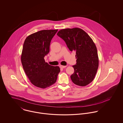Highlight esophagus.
<instances>
[{"label": "esophagus", "mask_w": 123, "mask_h": 123, "mask_svg": "<svg viewBox=\"0 0 123 123\" xmlns=\"http://www.w3.org/2000/svg\"><path fill=\"white\" fill-rule=\"evenodd\" d=\"M60 68L63 69V68H66V67H67V66H63V65H60Z\"/></svg>", "instance_id": "obj_1"}]
</instances>
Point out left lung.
<instances>
[{
  "mask_svg": "<svg viewBox=\"0 0 123 123\" xmlns=\"http://www.w3.org/2000/svg\"><path fill=\"white\" fill-rule=\"evenodd\" d=\"M57 35L62 38L70 51L76 52V64L70 76L72 81L80 86H85L94 80L98 67L97 49L92 39L82 29L67 28L60 30Z\"/></svg>",
  "mask_w": 123,
  "mask_h": 123,
  "instance_id": "obj_1",
  "label": "left lung"
}]
</instances>
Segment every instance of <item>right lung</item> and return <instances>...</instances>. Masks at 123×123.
<instances>
[{
	"label": "right lung",
	"mask_w": 123,
	"mask_h": 123,
	"mask_svg": "<svg viewBox=\"0 0 123 123\" xmlns=\"http://www.w3.org/2000/svg\"><path fill=\"white\" fill-rule=\"evenodd\" d=\"M56 30H43L31 34L25 39L21 59L24 71L30 82L36 87L45 88L54 84L60 72L58 66L45 62Z\"/></svg>",
	"instance_id": "add662e5"
}]
</instances>
